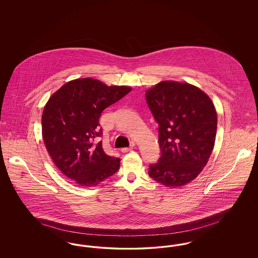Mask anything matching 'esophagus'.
Returning a JSON list of instances; mask_svg holds the SVG:
<instances>
[{
	"label": "esophagus",
	"mask_w": 258,
	"mask_h": 258,
	"mask_svg": "<svg viewBox=\"0 0 258 258\" xmlns=\"http://www.w3.org/2000/svg\"><path fill=\"white\" fill-rule=\"evenodd\" d=\"M135 143H133V144H132V146H131V147L130 148H122V149H121V151H122V152H123V153H127V152H130V151H132V150H133V149H134V147H135Z\"/></svg>",
	"instance_id": "1"
}]
</instances>
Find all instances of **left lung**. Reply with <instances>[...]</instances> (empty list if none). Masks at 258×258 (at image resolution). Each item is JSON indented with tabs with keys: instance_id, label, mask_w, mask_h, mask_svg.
Instances as JSON below:
<instances>
[{
	"instance_id": "left-lung-1",
	"label": "left lung",
	"mask_w": 258,
	"mask_h": 258,
	"mask_svg": "<svg viewBox=\"0 0 258 258\" xmlns=\"http://www.w3.org/2000/svg\"><path fill=\"white\" fill-rule=\"evenodd\" d=\"M148 106L159 123L160 158L149 176L168 187L195 180L215 145L218 117L211 98L188 83L161 81L146 91Z\"/></svg>"
}]
</instances>
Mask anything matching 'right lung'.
<instances>
[{
	"mask_svg": "<svg viewBox=\"0 0 258 258\" xmlns=\"http://www.w3.org/2000/svg\"><path fill=\"white\" fill-rule=\"evenodd\" d=\"M132 91L131 87L107 86L97 79L66 83L44 106L42 137L53 162L68 178L82 186H96L118 171L120 159L106 155L99 117L106 107Z\"/></svg>",
	"mask_w": 258,
	"mask_h": 258,
	"instance_id": "right-lung-1",
	"label": "right lung"
}]
</instances>
